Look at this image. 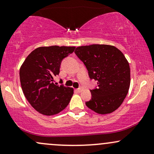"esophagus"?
I'll return each mask as SVG.
<instances>
[{
    "instance_id": "obj_1",
    "label": "esophagus",
    "mask_w": 154,
    "mask_h": 154,
    "mask_svg": "<svg viewBox=\"0 0 154 154\" xmlns=\"http://www.w3.org/2000/svg\"><path fill=\"white\" fill-rule=\"evenodd\" d=\"M77 91L79 92V93H80V92H82V91H83V88L82 87H80V88H79L78 89H77Z\"/></svg>"
}]
</instances>
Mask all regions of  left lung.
<instances>
[{"label": "left lung", "instance_id": "left-lung-1", "mask_svg": "<svg viewBox=\"0 0 154 154\" xmlns=\"http://www.w3.org/2000/svg\"><path fill=\"white\" fill-rule=\"evenodd\" d=\"M75 53L85 65L90 78L98 82L86 106L100 114L116 110L130 85V65L122 51L113 45L93 44L77 47Z\"/></svg>", "mask_w": 154, "mask_h": 154}]
</instances>
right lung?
<instances>
[{"label":"right lung","instance_id":"right-lung-1","mask_svg":"<svg viewBox=\"0 0 154 154\" xmlns=\"http://www.w3.org/2000/svg\"><path fill=\"white\" fill-rule=\"evenodd\" d=\"M75 47H40L28 55L19 71L24 96L31 106L46 116L59 114L67 106L74 93L72 88L56 85L62 60L72 54Z\"/></svg>","mask_w":154,"mask_h":154}]
</instances>
